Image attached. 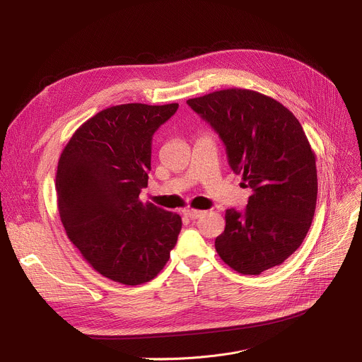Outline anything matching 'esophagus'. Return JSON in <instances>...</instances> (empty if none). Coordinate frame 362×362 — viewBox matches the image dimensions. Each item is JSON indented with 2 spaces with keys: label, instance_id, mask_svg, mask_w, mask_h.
<instances>
[{
  "label": "esophagus",
  "instance_id": "esophagus-1",
  "mask_svg": "<svg viewBox=\"0 0 362 362\" xmlns=\"http://www.w3.org/2000/svg\"><path fill=\"white\" fill-rule=\"evenodd\" d=\"M186 216H187L189 218L197 220V218H199L201 216H204V211H199V210H186Z\"/></svg>",
  "mask_w": 362,
  "mask_h": 362
}]
</instances>
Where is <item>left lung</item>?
<instances>
[{"mask_svg":"<svg viewBox=\"0 0 362 362\" xmlns=\"http://www.w3.org/2000/svg\"><path fill=\"white\" fill-rule=\"evenodd\" d=\"M223 141L230 168L252 195L245 211H226L220 258L242 274L288 259L315 211V156L300 123L279 101L250 89H223L186 101Z\"/></svg>","mask_w":362,"mask_h":362,"instance_id":"8db88e82","label":"left lung"}]
</instances>
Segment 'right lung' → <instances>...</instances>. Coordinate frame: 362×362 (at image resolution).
<instances>
[{
	"label": "right lung",
	"mask_w": 362,
	"mask_h": 362,
	"mask_svg": "<svg viewBox=\"0 0 362 362\" xmlns=\"http://www.w3.org/2000/svg\"><path fill=\"white\" fill-rule=\"evenodd\" d=\"M177 108H105L73 133L57 167V202L69 239L95 272L127 286L164 269L182 229L179 214L139 199L152 136Z\"/></svg>",
	"instance_id": "add662e5"
}]
</instances>
